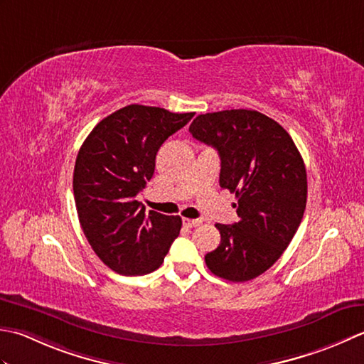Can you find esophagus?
Segmentation results:
<instances>
[{
    "mask_svg": "<svg viewBox=\"0 0 364 364\" xmlns=\"http://www.w3.org/2000/svg\"><path fill=\"white\" fill-rule=\"evenodd\" d=\"M182 221H183V225L187 226V228H196V226H199V225L203 223L201 220H193V218H183Z\"/></svg>",
    "mask_w": 364,
    "mask_h": 364,
    "instance_id": "obj_1",
    "label": "esophagus"
}]
</instances>
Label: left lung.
Returning <instances> with one entry per match:
<instances>
[{
	"instance_id": "8db88e82",
	"label": "left lung",
	"mask_w": 364,
	"mask_h": 364,
	"mask_svg": "<svg viewBox=\"0 0 364 364\" xmlns=\"http://www.w3.org/2000/svg\"><path fill=\"white\" fill-rule=\"evenodd\" d=\"M190 133L218 151L220 187L235 193L239 221L215 225L221 242L205 255L209 270L243 283L275 264L299 229L308 182L291 135L255 109L199 114Z\"/></svg>"
}]
</instances>
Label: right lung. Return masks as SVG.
Segmentation results:
<instances>
[{"mask_svg":"<svg viewBox=\"0 0 364 364\" xmlns=\"http://www.w3.org/2000/svg\"><path fill=\"white\" fill-rule=\"evenodd\" d=\"M195 113L133 105L102 119L73 169L78 220L94 253L125 277L157 270L181 232V217L146 212L136 196L152 179L155 155Z\"/></svg>","mask_w":364,"mask_h":364,"instance_id":"add662e5","label":"right lung"}]
</instances>
